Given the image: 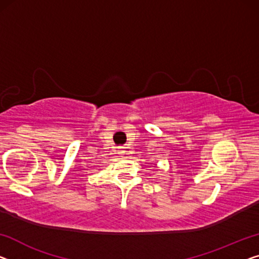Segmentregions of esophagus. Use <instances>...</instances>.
I'll return each instance as SVG.
<instances>
[{"instance_id": "34e87169", "label": "esophagus", "mask_w": 259, "mask_h": 259, "mask_svg": "<svg viewBox=\"0 0 259 259\" xmlns=\"http://www.w3.org/2000/svg\"><path fill=\"white\" fill-rule=\"evenodd\" d=\"M126 149H128V146H124V148H122L121 151H119V154H122V156H123V154L128 153V150H126Z\"/></svg>"}]
</instances>
